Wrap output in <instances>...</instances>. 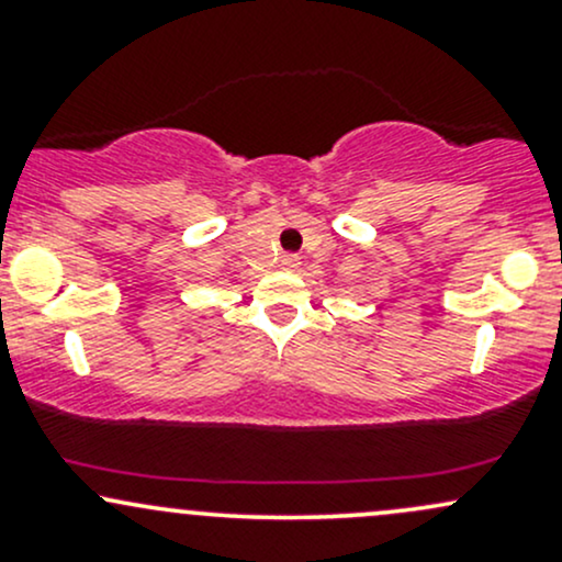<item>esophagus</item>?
<instances>
[{
    "instance_id": "34e87169",
    "label": "esophagus",
    "mask_w": 562,
    "mask_h": 562,
    "mask_svg": "<svg viewBox=\"0 0 562 562\" xmlns=\"http://www.w3.org/2000/svg\"><path fill=\"white\" fill-rule=\"evenodd\" d=\"M299 263H301V259H299V256H293V254H285L280 259L282 269H299Z\"/></svg>"
}]
</instances>
